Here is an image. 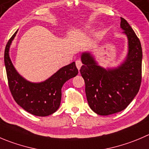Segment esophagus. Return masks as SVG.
Segmentation results:
<instances>
[{
    "label": "esophagus",
    "mask_w": 149,
    "mask_h": 149,
    "mask_svg": "<svg viewBox=\"0 0 149 149\" xmlns=\"http://www.w3.org/2000/svg\"><path fill=\"white\" fill-rule=\"evenodd\" d=\"M75 63H76V66H77V68L78 69V70H80V68H81V66H82V65H83V63H82V61H80V60H77V61H76Z\"/></svg>",
    "instance_id": "34e87169"
}]
</instances>
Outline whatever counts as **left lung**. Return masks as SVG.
Listing matches in <instances>:
<instances>
[{
	"mask_svg": "<svg viewBox=\"0 0 149 149\" xmlns=\"http://www.w3.org/2000/svg\"><path fill=\"white\" fill-rule=\"evenodd\" d=\"M121 28L128 39L125 60L116 68L102 67L89 52H83L80 74L86 84L89 107L97 114L108 116L124 110L139 91L142 79L141 44L127 21L121 17Z\"/></svg>",
	"mask_w": 149,
	"mask_h": 149,
	"instance_id": "left-lung-1",
	"label": "left lung"
}]
</instances>
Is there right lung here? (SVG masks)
Returning <instances> with one entry per match:
<instances>
[{
    "mask_svg": "<svg viewBox=\"0 0 149 149\" xmlns=\"http://www.w3.org/2000/svg\"><path fill=\"white\" fill-rule=\"evenodd\" d=\"M16 33L8 40L4 52V63L10 91L15 102L31 114L49 116L60 107L63 85L78 74L75 62L61 68L45 81L31 83L17 72L10 59L9 48Z\"/></svg>",
    "mask_w": 149,
    "mask_h": 149,
    "instance_id": "obj_1",
    "label": "right lung"
}]
</instances>
